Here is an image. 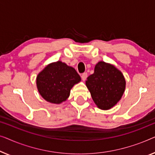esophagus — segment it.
<instances>
[{
  "instance_id": "34e87169",
  "label": "esophagus",
  "mask_w": 155,
  "mask_h": 155,
  "mask_svg": "<svg viewBox=\"0 0 155 155\" xmlns=\"http://www.w3.org/2000/svg\"><path fill=\"white\" fill-rule=\"evenodd\" d=\"M87 77H88V74H87V73L86 72H84V73H83L82 74H81V78H82V80L83 81H85L86 79V78H87Z\"/></svg>"
}]
</instances>
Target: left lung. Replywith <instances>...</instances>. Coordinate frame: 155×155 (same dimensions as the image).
I'll return each instance as SVG.
<instances>
[{"mask_svg":"<svg viewBox=\"0 0 155 155\" xmlns=\"http://www.w3.org/2000/svg\"><path fill=\"white\" fill-rule=\"evenodd\" d=\"M86 85L97 107L108 110L121 100L126 80L114 65L100 61L95 66L94 73L87 78Z\"/></svg>","mask_w":155,"mask_h":155,"instance_id":"left-lung-1","label":"left lung"}]
</instances>
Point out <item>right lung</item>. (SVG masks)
Returning a JSON list of instances; mask_svg holds the SVG:
<instances>
[{"mask_svg": "<svg viewBox=\"0 0 155 155\" xmlns=\"http://www.w3.org/2000/svg\"><path fill=\"white\" fill-rule=\"evenodd\" d=\"M81 81L74 68L62 61L48 64L37 76L36 86L41 97L53 104L66 101L70 91Z\"/></svg>", "mask_w": 155, "mask_h": 155, "instance_id": "right-lung-1", "label": "right lung"}]
</instances>
